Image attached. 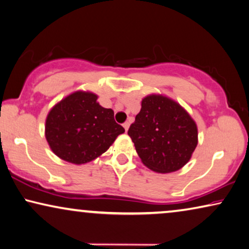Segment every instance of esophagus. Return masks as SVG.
<instances>
[{
  "label": "esophagus",
  "instance_id": "1",
  "mask_svg": "<svg viewBox=\"0 0 249 249\" xmlns=\"http://www.w3.org/2000/svg\"><path fill=\"white\" fill-rule=\"evenodd\" d=\"M123 126H124L125 131H126V132H127V129H128V127H129V123H128V122H125V123L123 124Z\"/></svg>",
  "mask_w": 249,
  "mask_h": 249
}]
</instances>
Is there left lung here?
<instances>
[{"label": "left lung", "mask_w": 249, "mask_h": 249, "mask_svg": "<svg viewBox=\"0 0 249 249\" xmlns=\"http://www.w3.org/2000/svg\"><path fill=\"white\" fill-rule=\"evenodd\" d=\"M127 134L141 160L152 171H178L190 160L198 144V129L190 115L172 99L150 95Z\"/></svg>", "instance_id": "8db88e82"}]
</instances>
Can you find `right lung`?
<instances>
[{
	"label": "right lung",
	"instance_id": "obj_1",
	"mask_svg": "<svg viewBox=\"0 0 249 249\" xmlns=\"http://www.w3.org/2000/svg\"><path fill=\"white\" fill-rule=\"evenodd\" d=\"M125 132L92 92L76 91L53 107L46 121V139L53 153L64 161L84 164L108 150Z\"/></svg>",
	"mask_w": 249,
	"mask_h": 249
}]
</instances>
